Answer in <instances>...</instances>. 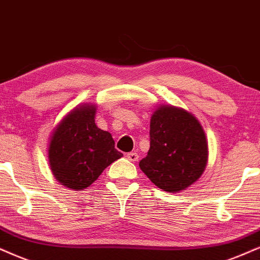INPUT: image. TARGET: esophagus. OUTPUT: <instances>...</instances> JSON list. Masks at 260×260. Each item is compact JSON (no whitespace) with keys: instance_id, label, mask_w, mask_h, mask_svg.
Instances as JSON below:
<instances>
[{"instance_id":"obj_1","label":"esophagus","mask_w":260,"mask_h":260,"mask_svg":"<svg viewBox=\"0 0 260 260\" xmlns=\"http://www.w3.org/2000/svg\"><path fill=\"white\" fill-rule=\"evenodd\" d=\"M127 159L131 160V162H137L138 158H139V154H138L137 152H129L126 154Z\"/></svg>"}]
</instances>
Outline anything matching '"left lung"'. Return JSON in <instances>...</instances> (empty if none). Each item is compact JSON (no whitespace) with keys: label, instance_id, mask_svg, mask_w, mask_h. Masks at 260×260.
<instances>
[{"label":"left lung","instance_id":"1","mask_svg":"<svg viewBox=\"0 0 260 260\" xmlns=\"http://www.w3.org/2000/svg\"><path fill=\"white\" fill-rule=\"evenodd\" d=\"M208 140L202 124L188 111L157 108L150 121V150L140 169L166 192L185 190L202 176L208 163Z\"/></svg>","mask_w":260,"mask_h":260}]
</instances>
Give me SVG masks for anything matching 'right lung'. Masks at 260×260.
I'll list each match as a JSON object with an SVG mask.
<instances>
[{
  "instance_id": "add662e5",
  "label": "right lung",
  "mask_w": 260,
  "mask_h": 260,
  "mask_svg": "<svg viewBox=\"0 0 260 260\" xmlns=\"http://www.w3.org/2000/svg\"><path fill=\"white\" fill-rule=\"evenodd\" d=\"M94 115V104L74 108L50 137V169L57 181L71 189L86 188L108 166L123 156L115 149L111 134L96 126Z\"/></svg>"
}]
</instances>
